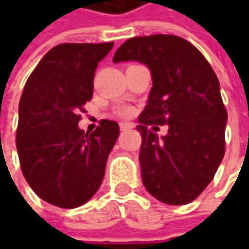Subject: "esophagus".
Returning a JSON list of instances; mask_svg holds the SVG:
<instances>
[{
	"instance_id": "obj_1",
	"label": "esophagus",
	"mask_w": 249,
	"mask_h": 249,
	"mask_svg": "<svg viewBox=\"0 0 249 249\" xmlns=\"http://www.w3.org/2000/svg\"><path fill=\"white\" fill-rule=\"evenodd\" d=\"M134 127L133 123H120V130L122 131H127V130H131Z\"/></svg>"
}]
</instances>
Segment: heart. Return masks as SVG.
Listing matches in <instances>:
<instances>
[{
    "label": "heart",
    "instance_id": "heart-1",
    "mask_svg": "<svg viewBox=\"0 0 249 249\" xmlns=\"http://www.w3.org/2000/svg\"><path fill=\"white\" fill-rule=\"evenodd\" d=\"M116 113L119 115L120 118H130L133 115V108L129 105H120L116 109Z\"/></svg>",
    "mask_w": 249,
    "mask_h": 249
}]
</instances>
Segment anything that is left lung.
I'll list each match as a JSON object with an SVG mask.
<instances>
[{"mask_svg":"<svg viewBox=\"0 0 249 249\" xmlns=\"http://www.w3.org/2000/svg\"><path fill=\"white\" fill-rule=\"evenodd\" d=\"M145 63L152 76L148 102L139 116L140 165L149 194L169 205L194 201L213 180L225 157L227 112L220 86L205 56L172 34L133 37L113 62ZM167 124L159 139L148 125Z\"/></svg>","mask_w":249,"mask_h":249,"instance_id":"obj_1","label":"left lung"}]
</instances>
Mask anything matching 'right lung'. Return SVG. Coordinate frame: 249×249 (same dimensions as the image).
<instances>
[{
    "instance_id": "1",
    "label": "right lung",
    "mask_w": 249,
    "mask_h": 249,
    "mask_svg": "<svg viewBox=\"0 0 249 249\" xmlns=\"http://www.w3.org/2000/svg\"><path fill=\"white\" fill-rule=\"evenodd\" d=\"M113 43H65L36 66L19 102L16 148L34 193L51 205L72 209L100 188L119 137V124L102 119L92 133L79 129L92 98L94 74Z\"/></svg>"
}]
</instances>
